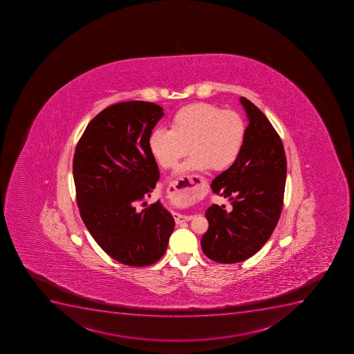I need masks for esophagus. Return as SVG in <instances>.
<instances>
[{
	"label": "esophagus",
	"instance_id": "obj_1",
	"mask_svg": "<svg viewBox=\"0 0 354 354\" xmlns=\"http://www.w3.org/2000/svg\"><path fill=\"white\" fill-rule=\"evenodd\" d=\"M205 180L203 177H198V176H189L186 178H182L180 180L172 183L170 186V194L171 195H192L198 193L200 191L202 184ZM177 224H182L184 221H191V216L179 215V214H174Z\"/></svg>",
	"mask_w": 354,
	"mask_h": 354
}]
</instances>
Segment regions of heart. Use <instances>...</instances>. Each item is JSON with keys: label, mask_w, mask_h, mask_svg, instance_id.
I'll list each match as a JSON object with an SVG mask.
<instances>
[{"label": "heart", "mask_w": 354, "mask_h": 354, "mask_svg": "<svg viewBox=\"0 0 354 354\" xmlns=\"http://www.w3.org/2000/svg\"><path fill=\"white\" fill-rule=\"evenodd\" d=\"M245 120L232 109L221 111L212 104L185 106L176 113L170 130L156 128L149 137V151L163 169L175 168L192 153L176 176L205 171L212 168L223 171L234 165L245 144ZM180 205L191 202L189 196H179Z\"/></svg>", "instance_id": "obj_1"}]
</instances>
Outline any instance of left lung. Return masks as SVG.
Instances as JSON below:
<instances>
[{"mask_svg":"<svg viewBox=\"0 0 354 354\" xmlns=\"http://www.w3.org/2000/svg\"><path fill=\"white\" fill-rule=\"evenodd\" d=\"M240 103L248 119L245 144L234 165L212 183L233 209L210 205L201 239L205 256L221 264L245 261L266 243L280 218L287 176L283 145L271 122L245 97Z\"/></svg>","mask_w":354,"mask_h":354,"instance_id":"obj_1","label":"left lung"}]
</instances>
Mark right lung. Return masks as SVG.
<instances>
[{
	"instance_id": "obj_1",
	"label": "right lung",
	"mask_w": 354,
	"mask_h": 354,
	"mask_svg": "<svg viewBox=\"0 0 354 354\" xmlns=\"http://www.w3.org/2000/svg\"><path fill=\"white\" fill-rule=\"evenodd\" d=\"M163 115L161 106L142 100L109 106L91 120L76 145L80 215L100 248L121 264H154L175 228L160 200L137 210L160 178L149 137Z\"/></svg>"
}]
</instances>
